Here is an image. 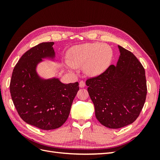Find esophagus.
<instances>
[{"label":"esophagus","instance_id":"obj_1","mask_svg":"<svg viewBox=\"0 0 160 160\" xmlns=\"http://www.w3.org/2000/svg\"><path fill=\"white\" fill-rule=\"evenodd\" d=\"M85 86V81H80V82H79V87H80V88H84Z\"/></svg>","mask_w":160,"mask_h":160}]
</instances>
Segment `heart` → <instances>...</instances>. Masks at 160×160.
<instances>
[{
  "instance_id": "heart-1",
  "label": "heart",
  "mask_w": 160,
  "mask_h": 160,
  "mask_svg": "<svg viewBox=\"0 0 160 160\" xmlns=\"http://www.w3.org/2000/svg\"><path fill=\"white\" fill-rule=\"evenodd\" d=\"M111 47L101 42L85 43L72 48L67 65L71 70L83 66V71L89 76H96L108 68L112 61Z\"/></svg>"
}]
</instances>
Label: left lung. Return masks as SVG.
<instances>
[{"label":"left lung","instance_id":"8db88e82","mask_svg":"<svg viewBox=\"0 0 160 160\" xmlns=\"http://www.w3.org/2000/svg\"><path fill=\"white\" fill-rule=\"evenodd\" d=\"M117 65H111L98 76L87 79L96 118L104 126L118 129L135 122L147 95L145 69L132 52L118 45Z\"/></svg>","mask_w":160,"mask_h":160}]
</instances>
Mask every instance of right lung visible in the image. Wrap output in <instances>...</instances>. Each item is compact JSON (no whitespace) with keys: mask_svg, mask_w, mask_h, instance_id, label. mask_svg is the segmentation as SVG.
Here are the masks:
<instances>
[{"mask_svg":"<svg viewBox=\"0 0 160 160\" xmlns=\"http://www.w3.org/2000/svg\"><path fill=\"white\" fill-rule=\"evenodd\" d=\"M53 42H42L27 51L14 67L10 91L21 118L33 126L50 130L68 118L79 83L64 84L57 78L42 79L36 67L42 58H54Z\"/></svg>","mask_w":160,"mask_h":160,"instance_id":"1","label":"right lung"}]
</instances>
